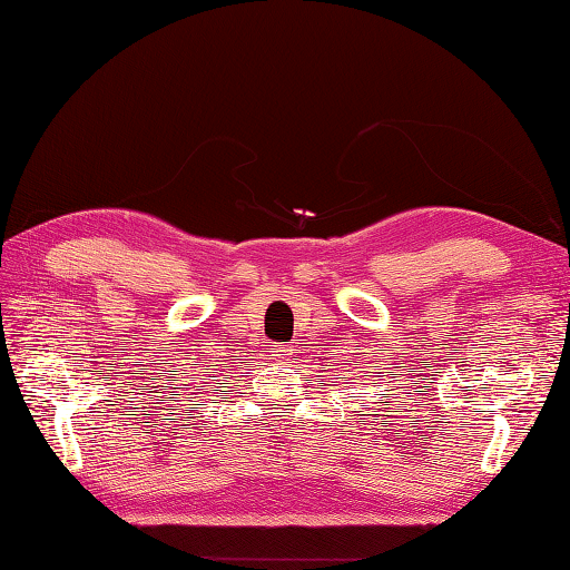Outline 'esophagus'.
Masks as SVG:
<instances>
[{
  "label": "esophagus",
  "instance_id": "1",
  "mask_svg": "<svg viewBox=\"0 0 570 570\" xmlns=\"http://www.w3.org/2000/svg\"><path fill=\"white\" fill-rule=\"evenodd\" d=\"M295 354H297L295 344H275L273 346V356L277 358V362H283V364H289V358H293Z\"/></svg>",
  "mask_w": 570,
  "mask_h": 570
}]
</instances>
